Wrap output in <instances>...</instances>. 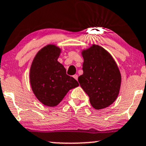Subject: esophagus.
I'll return each instance as SVG.
<instances>
[{"instance_id":"1","label":"esophagus","mask_w":146,"mask_h":146,"mask_svg":"<svg viewBox=\"0 0 146 146\" xmlns=\"http://www.w3.org/2000/svg\"><path fill=\"white\" fill-rule=\"evenodd\" d=\"M73 77L75 78V79L76 80H78V75H76V74L74 75V76H73Z\"/></svg>"}]
</instances>
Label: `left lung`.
<instances>
[{
    "instance_id": "8db88e82",
    "label": "left lung",
    "mask_w": 146,
    "mask_h": 146,
    "mask_svg": "<svg viewBox=\"0 0 146 146\" xmlns=\"http://www.w3.org/2000/svg\"><path fill=\"white\" fill-rule=\"evenodd\" d=\"M82 55L83 74L78 78V82L94 109L106 108L116 100L119 94V68L110 52L98 45L93 44L83 50Z\"/></svg>"
}]
</instances>
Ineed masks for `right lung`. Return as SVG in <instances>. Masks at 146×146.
<instances>
[{"instance_id":"add662e5","label":"right lung","mask_w":146,"mask_h":146,"mask_svg":"<svg viewBox=\"0 0 146 146\" xmlns=\"http://www.w3.org/2000/svg\"><path fill=\"white\" fill-rule=\"evenodd\" d=\"M60 52L55 45H47L36 53L30 67L32 90L41 103L48 107L57 106L70 89L79 86L57 61Z\"/></svg>"}]
</instances>
